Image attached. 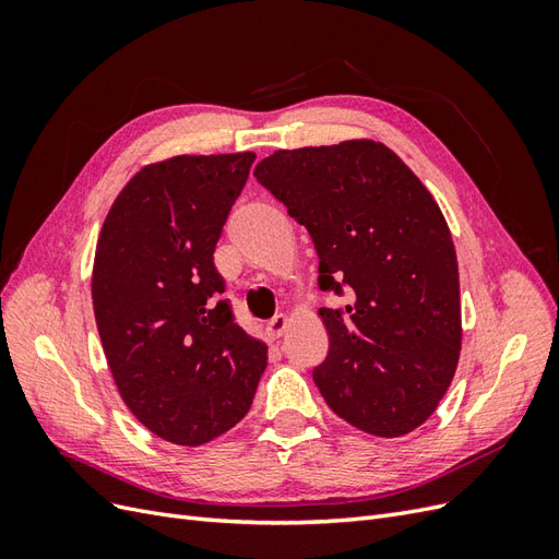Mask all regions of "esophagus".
<instances>
[{"mask_svg":"<svg viewBox=\"0 0 559 559\" xmlns=\"http://www.w3.org/2000/svg\"><path fill=\"white\" fill-rule=\"evenodd\" d=\"M286 326H289V319H286L284 314H277V317L265 326V335L270 337V341H277V337L284 335Z\"/></svg>","mask_w":559,"mask_h":559,"instance_id":"esophagus-1","label":"esophagus"}]
</instances>
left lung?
I'll use <instances>...</instances> for the list:
<instances>
[{
    "label": "left lung",
    "mask_w": 559,
    "mask_h": 559,
    "mask_svg": "<svg viewBox=\"0 0 559 559\" xmlns=\"http://www.w3.org/2000/svg\"><path fill=\"white\" fill-rule=\"evenodd\" d=\"M253 177L308 228L321 292L347 289L343 312L319 310L329 408L380 438L425 425L462 352L460 267L431 191L373 140L280 148Z\"/></svg>",
    "instance_id": "1"
}]
</instances>
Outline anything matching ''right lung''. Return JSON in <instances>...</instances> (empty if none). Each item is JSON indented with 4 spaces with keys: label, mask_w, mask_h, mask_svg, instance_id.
<instances>
[{
    "label": "right lung",
    "mask_w": 559,
    "mask_h": 559,
    "mask_svg": "<svg viewBox=\"0 0 559 559\" xmlns=\"http://www.w3.org/2000/svg\"><path fill=\"white\" fill-rule=\"evenodd\" d=\"M253 151L173 156L123 186L99 230L93 310L128 411L167 443L195 448L251 408L267 345L233 321L214 247Z\"/></svg>",
    "instance_id": "obj_1"
}]
</instances>
